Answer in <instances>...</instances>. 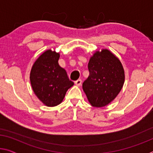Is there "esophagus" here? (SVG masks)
<instances>
[{"mask_svg": "<svg viewBox=\"0 0 153 153\" xmlns=\"http://www.w3.org/2000/svg\"><path fill=\"white\" fill-rule=\"evenodd\" d=\"M82 79H77V80H76V82H75V84H76V86H80L81 84H82Z\"/></svg>", "mask_w": 153, "mask_h": 153, "instance_id": "34e87169", "label": "esophagus"}]
</instances>
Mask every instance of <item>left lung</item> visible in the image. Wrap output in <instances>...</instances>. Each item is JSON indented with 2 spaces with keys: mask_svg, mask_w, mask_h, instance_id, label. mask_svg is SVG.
I'll list each match as a JSON object with an SVG mask.
<instances>
[{
  "mask_svg": "<svg viewBox=\"0 0 153 153\" xmlns=\"http://www.w3.org/2000/svg\"><path fill=\"white\" fill-rule=\"evenodd\" d=\"M89 76L82 84L83 91L92 106L101 108L111 103L125 82L123 65L107 49L97 51L89 60Z\"/></svg>",
  "mask_w": 153,
  "mask_h": 153,
  "instance_id": "8db88e82",
  "label": "left lung"
}]
</instances>
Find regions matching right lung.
Wrapping results in <instances>:
<instances>
[{"label":"right lung","instance_id":"add662e5","mask_svg":"<svg viewBox=\"0 0 153 153\" xmlns=\"http://www.w3.org/2000/svg\"><path fill=\"white\" fill-rule=\"evenodd\" d=\"M60 54L56 51H45L34 62L30 80L37 98L48 107L62 102L67 90L74 86L67 72L59 65Z\"/></svg>","mask_w":153,"mask_h":153}]
</instances>
